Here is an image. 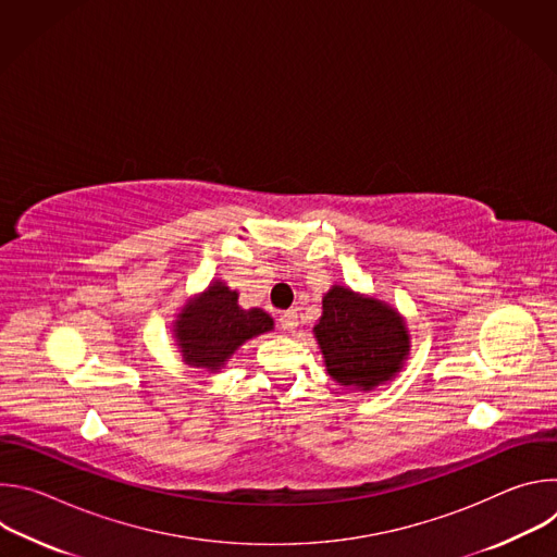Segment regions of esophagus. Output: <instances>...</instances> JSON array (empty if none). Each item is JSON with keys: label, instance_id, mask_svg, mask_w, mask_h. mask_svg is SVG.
<instances>
[{"label": "esophagus", "instance_id": "34e87169", "mask_svg": "<svg viewBox=\"0 0 557 557\" xmlns=\"http://www.w3.org/2000/svg\"><path fill=\"white\" fill-rule=\"evenodd\" d=\"M280 329L282 331H295L297 329V310H284V312H280Z\"/></svg>", "mask_w": 557, "mask_h": 557}]
</instances>
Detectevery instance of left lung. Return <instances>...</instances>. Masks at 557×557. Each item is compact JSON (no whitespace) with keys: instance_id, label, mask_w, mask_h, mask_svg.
<instances>
[{"instance_id":"left-lung-1","label":"left lung","mask_w":557,"mask_h":557,"mask_svg":"<svg viewBox=\"0 0 557 557\" xmlns=\"http://www.w3.org/2000/svg\"><path fill=\"white\" fill-rule=\"evenodd\" d=\"M312 335L337 385L370 392L399 374L410 357L406 317L387 301L335 284Z\"/></svg>"}]
</instances>
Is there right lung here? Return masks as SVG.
I'll return each instance as SVG.
<instances>
[{
    "label": "right lung",
    "instance_id": "1",
    "mask_svg": "<svg viewBox=\"0 0 557 557\" xmlns=\"http://www.w3.org/2000/svg\"><path fill=\"white\" fill-rule=\"evenodd\" d=\"M237 297L224 280H213L181 306L172 322V337L185 366L220 372L243 344L275 329L267 310L243 308Z\"/></svg>",
    "mask_w": 557,
    "mask_h": 557
}]
</instances>
